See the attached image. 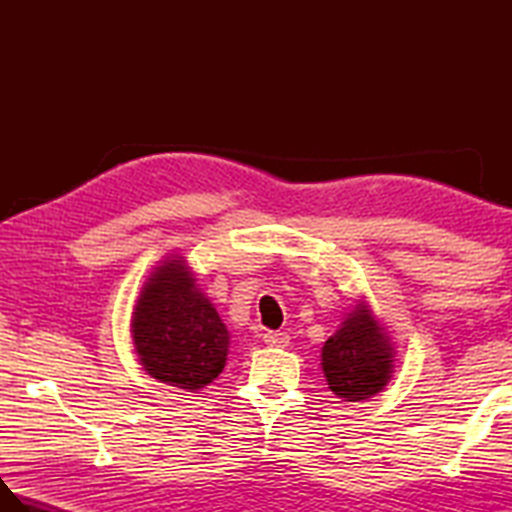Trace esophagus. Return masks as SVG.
<instances>
[{
	"label": "esophagus",
	"instance_id": "34e87169",
	"mask_svg": "<svg viewBox=\"0 0 512 512\" xmlns=\"http://www.w3.org/2000/svg\"><path fill=\"white\" fill-rule=\"evenodd\" d=\"M264 343L270 347H288L290 345V336L286 332H266L264 334Z\"/></svg>",
	"mask_w": 512,
	"mask_h": 512
}]
</instances>
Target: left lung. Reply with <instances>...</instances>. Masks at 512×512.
I'll use <instances>...</instances> for the list:
<instances>
[{
  "label": "left lung",
  "mask_w": 512,
  "mask_h": 512,
  "mask_svg": "<svg viewBox=\"0 0 512 512\" xmlns=\"http://www.w3.org/2000/svg\"><path fill=\"white\" fill-rule=\"evenodd\" d=\"M396 347L367 299H358L321 347V369L330 391L347 402L380 394L394 376Z\"/></svg>",
  "instance_id": "left-lung-1"
}]
</instances>
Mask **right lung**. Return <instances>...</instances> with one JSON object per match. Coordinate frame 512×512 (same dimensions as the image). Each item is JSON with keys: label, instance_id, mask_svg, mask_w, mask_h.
Segmentation results:
<instances>
[{"label": "right lung", "instance_id": "right-lung-1", "mask_svg": "<svg viewBox=\"0 0 512 512\" xmlns=\"http://www.w3.org/2000/svg\"><path fill=\"white\" fill-rule=\"evenodd\" d=\"M138 363L160 383L200 391L222 374L231 334L198 288L187 259L169 255L151 270L132 312Z\"/></svg>", "mask_w": 512, "mask_h": 512}]
</instances>
